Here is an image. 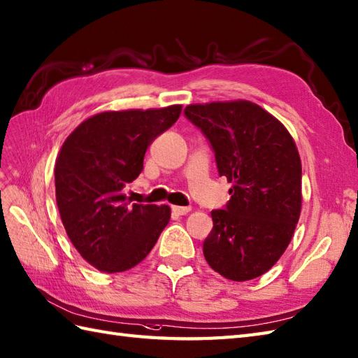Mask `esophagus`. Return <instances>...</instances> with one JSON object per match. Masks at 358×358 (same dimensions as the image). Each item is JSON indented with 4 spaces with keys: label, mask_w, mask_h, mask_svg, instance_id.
<instances>
[{
    "label": "esophagus",
    "mask_w": 358,
    "mask_h": 358,
    "mask_svg": "<svg viewBox=\"0 0 358 358\" xmlns=\"http://www.w3.org/2000/svg\"><path fill=\"white\" fill-rule=\"evenodd\" d=\"M190 210V207H182V206H172V212L173 213H177V215H186V213H189Z\"/></svg>",
    "instance_id": "obj_1"
}]
</instances>
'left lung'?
<instances>
[{"instance_id": "8db88e82", "label": "left lung", "mask_w": 358, "mask_h": 358, "mask_svg": "<svg viewBox=\"0 0 358 358\" xmlns=\"http://www.w3.org/2000/svg\"><path fill=\"white\" fill-rule=\"evenodd\" d=\"M186 117L210 141L218 172L234 185L212 210L207 264L230 280L267 273L284 255L302 209V163L288 129L250 101L187 105Z\"/></svg>"}]
</instances>
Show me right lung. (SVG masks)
Segmentation results:
<instances>
[{"mask_svg": "<svg viewBox=\"0 0 358 358\" xmlns=\"http://www.w3.org/2000/svg\"><path fill=\"white\" fill-rule=\"evenodd\" d=\"M181 108L99 113L64 141L55 164L57 209L71 244L97 270L136 267L168 226L169 206L131 203L123 187L140 176L148 146Z\"/></svg>", "mask_w": 358, "mask_h": 358, "instance_id": "add662e5", "label": "right lung"}]
</instances>
